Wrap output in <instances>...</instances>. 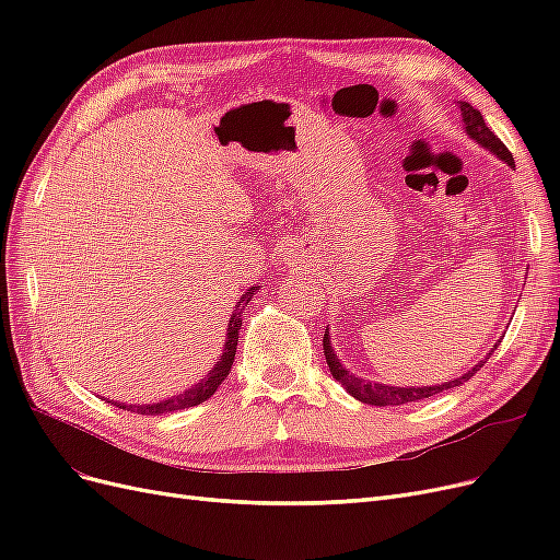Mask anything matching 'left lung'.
<instances>
[{"mask_svg": "<svg viewBox=\"0 0 560 560\" xmlns=\"http://www.w3.org/2000/svg\"><path fill=\"white\" fill-rule=\"evenodd\" d=\"M457 107H460V112H463L465 132L469 135V138L477 140L483 149L490 151V154H495L500 161H504L506 165L514 167L512 151L506 149V147L500 142L498 135L486 126L481 112L474 109L469 103H457ZM322 346H325V358H327L331 376H334L338 383H341L354 399H360V401L371 404V406H399V404H409V401L428 399V397H432V395L444 393V389L463 385L465 381H469L474 374H477V371L486 364V360H490V354H493L495 348H498V346L490 348V352L486 354V358H483L479 364H474V366L467 371V374H463L460 378H453V381L442 383V385L395 387V385H385V383H371V381H364V378H358L354 374H350V371H348L341 362H338V358L334 354L329 331H325V338H322Z\"/></svg>", "mask_w": 560, "mask_h": 560, "instance_id": "left-lung-1", "label": "left lung"}]
</instances>
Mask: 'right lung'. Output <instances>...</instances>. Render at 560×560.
I'll use <instances>...</instances> for the list:
<instances>
[{
	"instance_id": "right-lung-1",
	"label": "right lung",
	"mask_w": 560,
	"mask_h": 560,
	"mask_svg": "<svg viewBox=\"0 0 560 560\" xmlns=\"http://www.w3.org/2000/svg\"><path fill=\"white\" fill-rule=\"evenodd\" d=\"M259 287H249V290L238 299V306H235L231 319H229V329H226V343H224V352L222 358H219V362L210 369V374L206 378H200V383L191 385L189 389H184L182 395H175L171 399H163V401H156V404H118V401H109L114 406H118V409H126V411H132V413H142V416H161V413H171V411H179V409H189V406H198L206 399H210L217 387L224 383V378L229 376L231 371V364L235 360V348H238V331L243 327V311L247 303L252 301L254 292H257Z\"/></svg>"
}]
</instances>
